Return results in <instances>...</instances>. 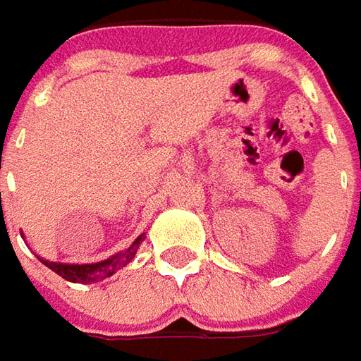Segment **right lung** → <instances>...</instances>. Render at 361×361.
<instances>
[{
    "mask_svg": "<svg viewBox=\"0 0 361 361\" xmlns=\"http://www.w3.org/2000/svg\"><path fill=\"white\" fill-rule=\"evenodd\" d=\"M145 240V233L137 235L135 242L131 243L128 250L119 252V254L107 257L104 262H94V264H61V262H49V259H44L39 257V262L47 266L51 271H56L57 276H61L63 280L73 281V283H95V281H102L114 276L118 271L119 267L128 266L131 259L135 257V252L137 247L142 245V242Z\"/></svg>",
    "mask_w": 361,
    "mask_h": 361,
    "instance_id": "right-lung-1",
    "label": "right lung"
}]
</instances>
